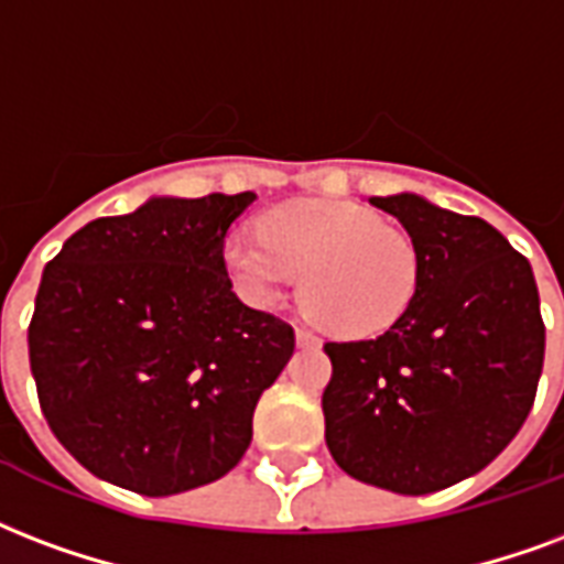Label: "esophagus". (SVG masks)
<instances>
[{"label":"esophagus","instance_id":"esophagus-1","mask_svg":"<svg viewBox=\"0 0 564 564\" xmlns=\"http://www.w3.org/2000/svg\"><path fill=\"white\" fill-rule=\"evenodd\" d=\"M295 340H299V346H319V337L307 328H295Z\"/></svg>","mask_w":564,"mask_h":564}]
</instances>
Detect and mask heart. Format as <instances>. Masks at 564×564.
<instances>
[{
	"mask_svg": "<svg viewBox=\"0 0 564 564\" xmlns=\"http://www.w3.org/2000/svg\"><path fill=\"white\" fill-rule=\"evenodd\" d=\"M260 236H232L224 245L236 290L253 304H274L304 273V311L337 337L382 335L419 293L415 239L367 208L328 199L286 203L260 220Z\"/></svg>",
	"mask_w": 564,
	"mask_h": 564,
	"instance_id": "1",
	"label": "heart"
}]
</instances>
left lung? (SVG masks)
I'll return each mask as SVG.
<instances>
[{
  "instance_id": "left-lung-1",
  "label": "left lung",
  "mask_w": 564,
  "mask_h": 564,
  "mask_svg": "<svg viewBox=\"0 0 564 564\" xmlns=\"http://www.w3.org/2000/svg\"><path fill=\"white\" fill-rule=\"evenodd\" d=\"M370 206L415 239L421 283L386 335L325 344V445L358 481L436 494L496 460L535 403L544 367L535 274L487 220L415 194Z\"/></svg>"
}]
</instances>
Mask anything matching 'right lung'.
I'll return each instance as SVG.
<instances>
[{
	"instance_id": "right-lung-1",
	"label": "right lung",
	"mask_w": 564,
	"mask_h": 564,
	"mask_svg": "<svg viewBox=\"0 0 564 564\" xmlns=\"http://www.w3.org/2000/svg\"><path fill=\"white\" fill-rule=\"evenodd\" d=\"M253 191L152 197L77 229L47 262L29 365L56 440L104 481L173 496L245 457L293 325L232 293L224 241Z\"/></svg>"
}]
</instances>
